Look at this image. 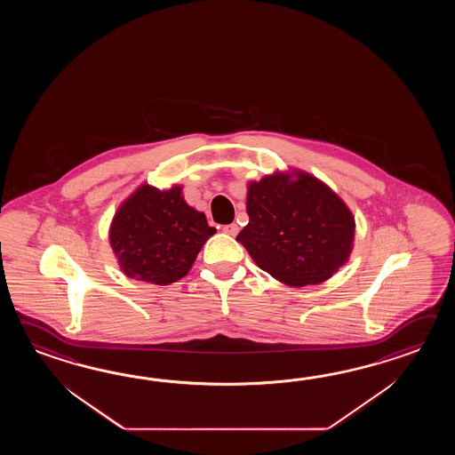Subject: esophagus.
<instances>
[{
  "label": "esophagus",
  "instance_id": "obj_1",
  "mask_svg": "<svg viewBox=\"0 0 455 455\" xmlns=\"http://www.w3.org/2000/svg\"><path fill=\"white\" fill-rule=\"evenodd\" d=\"M223 232H226L228 235H237V232H239V226L237 224H228V226H224Z\"/></svg>",
  "mask_w": 455,
  "mask_h": 455
}]
</instances>
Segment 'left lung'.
Masks as SVG:
<instances>
[{"instance_id": "1", "label": "left lung", "mask_w": 455, "mask_h": 455, "mask_svg": "<svg viewBox=\"0 0 455 455\" xmlns=\"http://www.w3.org/2000/svg\"><path fill=\"white\" fill-rule=\"evenodd\" d=\"M249 224L235 241L286 286L329 280L348 261L355 216L329 185L304 171L265 175L247 187Z\"/></svg>"}]
</instances>
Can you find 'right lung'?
Wrapping results in <instances>:
<instances>
[{
  "label": "right lung",
  "mask_w": 455,
  "mask_h": 455,
  "mask_svg": "<svg viewBox=\"0 0 455 455\" xmlns=\"http://www.w3.org/2000/svg\"><path fill=\"white\" fill-rule=\"evenodd\" d=\"M214 232L204 213L187 204L180 185L143 184L118 206L108 241L128 278L165 286L184 278Z\"/></svg>",
  "instance_id": "obj_1"
}]
</instances>
